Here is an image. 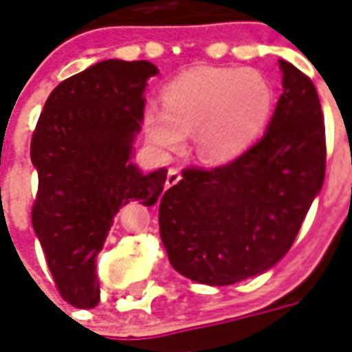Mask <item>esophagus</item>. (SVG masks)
<instances>
[{
    "instance_id": "34e87169",
    "label": "esophagus",
    "mask_w": 352,
    "mask_h": 352,
    "mask_svg": "<svg viewBox=\"0 0 352 352\" xmlns=\"http://www.w3.org/2000/svg\"><path fill=\"white\" fill-rule=\"evenodd\" d=\"M179 181H181V171L175 170V168H170V170H168V175H166V188L175 186Z\"/></svg>"
}]
</instances>
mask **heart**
<instances>
[{"mask_svg":"<svg viewBox=\"0 0 352 352\" xmlns=\"http://www.w3.org/2000/svg\"><path fill=\"white\" fill-rule=\"evenodd\" d=\"M162 109L149 107L144 131L155 148L175 151L193 131L195 151L206 162H228L245 153L267 126L274 91L256 69L201 65L182 71L160 91Z\"/></svg>","mask_w":352,"mask_h":352,"instance_id":"obj_1","label":"heart"}]
</instances>
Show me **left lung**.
Here are the masks:
<instances>
[{
	"label": "left lung",
	"mask_w": 352,
	"mask_h": 352,
	"mask_svg": "<svg viewBox=\"0 0 352 352\" xmlns=\"http://www.w3.org/2000/svg\"><path fill=\"white\" fill-rule=\"evenodd\" d=\"M283 93L268 129L217 168H186L162 195L160 239L171 267L204 285H232L290 250L325 179V124L312 80L279 60Z\"/></svg>",
	"instance_id": "left-lung-1"
}]
</instances>
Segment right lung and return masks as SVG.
<instances>
[{
	"label": "right lung",
	"instance_id": "obj_1",
	"mask_svg": "<svg viewBox=\"0 0 352 352\" xmlns=\"http://www.w3.org/2000/svg\"><path fill=\"white\" fill-rule=\"evenodd\" d=\"M157 73L146 60L95 63L52 89L32 133V226L58 292L76 309L100 301L95 261L118 210L155 204L164 190L166 168L144 175L131 162L146 82Z\"/></svg>",
	"mask_w": 352,
	"mask_h": 352
}]
</instances>
